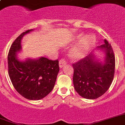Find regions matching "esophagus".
Wrapping results in <instances>:
<instances>
[{
  "label": "esophagus",
  "instance_id": "1",
  "mask_svg": "<svg viewBox=\"0 0 125 125\" xmlns=\"http://www.w3.org/2000/svg\"><path fill=\"white\" fill-rule=\"evenodd\" d=\"M66 64H67V62H66V61L64 59H61L59 61V67H60V68H62Z\"/></svg>",
  "mask_w": 125,
  "mask_h": 125
}]
</instances>
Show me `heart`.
<instances>
[{
	"instance_id": "obj_1",
	"label": "heart",
	"mask_w": 125,
	"mask_h": 125,
	"mask_svg": "<svg viewBox=\"0 0 125 125\" xmlns=\"http://www.w3.org/2000/svg\"><path fill=\"white\" fill-rule=\"evenodd\" d=\"M79 34L76 37L77 40H80L75 47L70 52V57L74 60H78L83 58L89 50L95 45L96 39L92 35L83 36Z\"/></svg>"
}]
</instances>
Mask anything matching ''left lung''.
<instances>
[{
  "mask_svg": "<svg viewBox=\"0 0 125 125\" xmlns=\"http://www.w3.org/2000/svg\"><path fill=\"white\" fill-rule=\"evenodd\" d=\"M104 43L97 47L104 53V62L95 58L91 53L85 58L73 63L74 73L73 82L77 93L86 99H96L108 90L114 78L115 58L110 43L104 40Z\"/></svg>",
  "mask_w": 125,
  "mask_h": 125,
  "instance_id": "1",
  "label": "left lung"
}]
</instances>
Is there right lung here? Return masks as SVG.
<instances>
[{
    "instance_id": "right-lung-1",
    "label": "right lung",
    "mask_w": 125,
    "mask_h": 125,
    "mask_svg": "<svg viewBox=\"0 0 125 125\" xmlns=\"http://www.w3.org/2000/svg\"><path fill=\"white\" fill-rule=\"evenodd\" d=\"M33 29L21 33L13 42L8 54V71L13 86L23 97L39 100L51 92L59 72L58 60L45 57L21 61L17 52L22 49L21 40Z\"/></svg>"
}]
</instances>
